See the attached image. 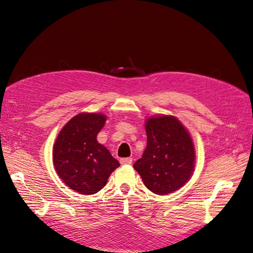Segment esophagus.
<instances>
[{
    "instance_id": "34e87169",
    "label": "esophagus",
    "mask_w": 253,
    "mask_h": 253,
    "mask_svg": "<svg viewBox=\"0 0 253 253\" xmlns=\"http://www.w3.org/2000/svg\"><path fill=\"white\" fill-rule=\"evenodd\" d=\"M120 161H121L122 165H131L132 164V158H130V157L122 158Z\"/></svg>"
}]
</instances>
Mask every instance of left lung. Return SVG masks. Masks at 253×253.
Masks as SVG:
<instances>
[{"mask_svg":"<svg viewBox=\"0 0 253 253\" xmlns=\"http://www.w3.org/2000/svg\"><path fill=\"white\" fill-rule=\"evenodd\" d=\"M146 148L133 168L144 185L156 194L177 190L188 182L194 168L190 134L174 116L161 115L146 121Z\"/></svg>","mask_w":253,"mask_h":253,"instance_id":"obj_1","label":"left lung"}]
</instances>
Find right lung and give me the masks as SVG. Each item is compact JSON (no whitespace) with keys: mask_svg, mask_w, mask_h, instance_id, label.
I'll return each mask as SVG.
<instances>
[{"mask_svg":"<svg viewBox=\"0 0 253 253\" xmlns=\"http://www.w3.org/2000/svg\"><path fill=\"white\" fill-rule=\"evenodd\" d=\"M106 116L80 113L63 127L53 147V163L59 176L71 189L94 194L106 186L120 163L107 147L99 144L97 134Z\"/></svg>","mask_w":253,"mask_h":253,"instance_id":"1","label":"right lung"}]
</instances>
